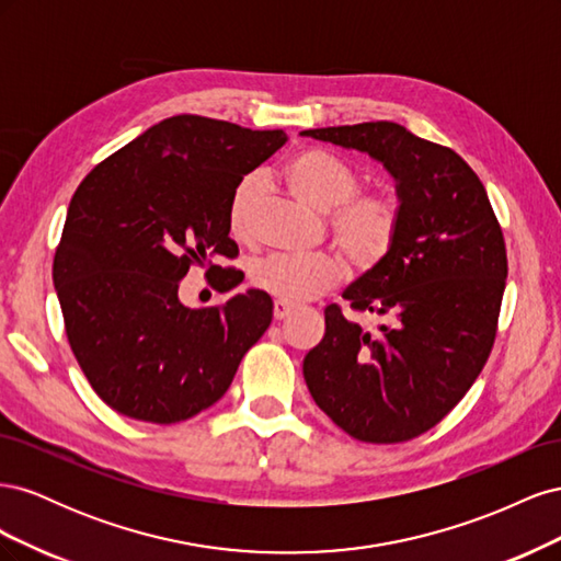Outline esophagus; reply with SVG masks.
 Listing matches in <instances>:
<instances>
[{
    "label": "esophagus",
    "instance_id": "1",
    "mask_svg": "<svg viewBox=\"0 0 561 561\" xmlns=\"http://www.w3.org/2000/svg\"><path fill=\"white\" fill-rule=\"evenodd\" d=\"M290 313H293V307H287V304H283V301H274V318L276 320H285Z\"/></svg>",
    "mask_w": 561,
    "mask_h": 561
}]
</instances>
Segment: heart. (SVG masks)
Masks as SVG:
<instances>
[{
  "label": "heart",
  "mask_w": 561,
  "mask_h": 561,
  "mask_svg": "<svg viewBox=\"0 0 561 561\" xmlns=\"http://www.w3.org/2000/svg\"><path fill=\"white\" fill-rule=\"evenodd\" d=\"M293 194L318 213H330L334 245L358 271L377 268L396 248L402 229V201L393 192H358L363 178L342 157L320 147H307L287 161ZM264 194L260 173L236 182L229 198V229L239 241L254 231ZM344 278V264L334 254L287 257L268 254L250 266V283L283 304H304L325 295Z\"/></svg>",
  "instance_id": "obj_1"
}]
</instances>
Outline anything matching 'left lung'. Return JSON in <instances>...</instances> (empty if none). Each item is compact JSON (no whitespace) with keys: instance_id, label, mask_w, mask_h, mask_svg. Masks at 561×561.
<instances>
[{"instance_id":"obj_1","label":"left lung","mask_w":561,"mask_h":561,"mask_svg":"<svg viewBox=\"0 0 561 561\" xmlns=\"http://www.w3.org/2000/svg\"><path fill=\"white\" fill-rule=\"evenodd\" d=\"M301 135L367 151L396 178L402 229L388 257L344 290L379 332L325 309V336L304 358L316 404L351 437L396 445L437 426L461 402L494 346L507 254L499 219L454 149L393 122Z\"/></svg>"}]
</instances>
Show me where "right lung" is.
I'll list each match as a JSON object with an SVG mask.
<instances>
[{"mask_svg": "<svg viewBox=\"0 0 561 561\" xmlns=\"http://www.w3.org/2000/svg\"><path fill=\"white\" fill-rule=\"evenodd\" d=\"M285 140L283 130L178 114L77 186L54 285L75 358L114 412L178 423L208 410L271 325L274 304L262 290L206 309L184 307L178 290L192 266L219 276V293L239 283L236 268L213 264L239 254L229 198Z\"/></svg>", "mask_w": 561, "mask_h": 561, "instance_id": "right-lung-1", "label": "right lung"}]
</instances>
